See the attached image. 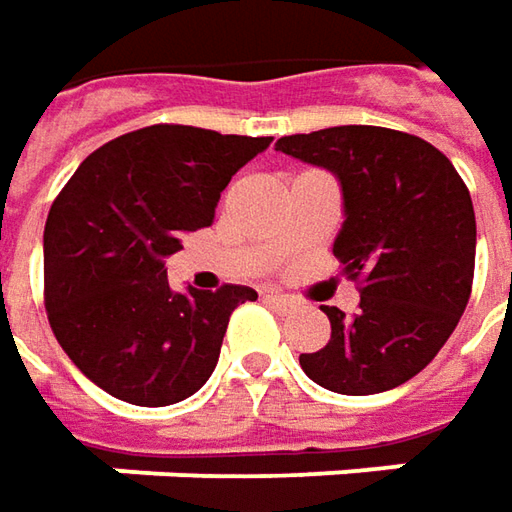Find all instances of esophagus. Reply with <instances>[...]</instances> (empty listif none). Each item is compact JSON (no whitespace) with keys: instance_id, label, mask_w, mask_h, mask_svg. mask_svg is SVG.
I'll return each instance as SVG.
<instances>
[{"instance_id":"esophagus-1","label":"esophagus","mask_w":512,"mask_h":512,"mask_svg":"<svg viewBox=\"0 0 512 512\" xmlns=\"http://www.w3.org/2000/svg\"><path fill=\"white\" fill-rule=\"evenodd\" d=\"M263 300H266V303H272L274 309H280V311L294 309V300H291L289 294H277V291H266V294H263Z\"/></svg>"}]
</instances>
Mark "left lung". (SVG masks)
Listing matches in <instances>:
<instances>
[{
	"label": "left lung",
	"instance_id": "obj_1",
	"mask_svg": "<svg viewBox=\"0 0 512 512\" xmlns=\"http://www.w3.org/2000/svg\"><path fill=\"white\" fill-rule=\"evenodd\" d=\"M274 150L340 181L334 257L362 283L354 317L323 306L331 340L300 354L306 377L348 397L408 382L448 343L470 297L476 215L465 181L433 144L385 127L283 135Z\"/></svg>",
	"mask_w": 512,
	"mask_h": 512
}]
</instances>
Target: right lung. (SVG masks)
Segmentation results:
<instances>
[{"label": "right lung", "instance_id": "add662e5", "mask_svg": "<svg viewBox=\"0 0 512 512\" xmlns=\"http://www.w3.org/2000/svg\"><path fill=\"white\" fill-rule=\"evenodd\" d=\"M272 138L155 124L81 161L45 223L50 328L115 399L164 408L212 377L232 311L249 286L172 291L167 257L215 221L232 175Z\"/></svg>", "mask_w": 512, "mask_h": 512}]
</instances>
